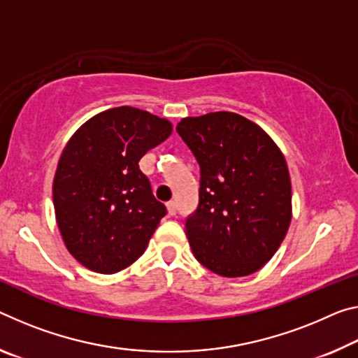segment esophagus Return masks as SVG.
I'll return each mask as SVG.
<instances>
[{"instance_id":"obj_1","label":"esophagus","mask_w":358,"mask_h":358,"mask_svg":"<svg viewBox=\"0 0 358 358\" xmlns=\"http://www.w3.org/2000/svg\"><path fill=\"white\" fill-rule=\"evenodd\" d=\"M167 212H169L170 217H173V215L177 213V202H175V201L167 202Z\"/></svg>"}]
</instances>
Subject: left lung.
<instances>
[{
  "instance_id": "obj_1",
  "label": "left lung",
  "mask_w": 358,
  "mask_h": 358,
  "mask_svg": "<svg viewBox=\"0 0 358 358\" xmlns=\"http://www.w3.org/2000/svg\"><path fill=\"white\" fill-rule=\"evenodd\" d=\"M177 132L201 167L199 207L185 224L196 259L221 277L259 271L292 221L285 156L258 124L231 111L183 117Z\"/></svg>"
}]
</instances>
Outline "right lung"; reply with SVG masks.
Masks as SVG:
<instances>
[{"label": "right lung", "instance_id": "add662e5", "mask_svg": "<svg viewBox=\"0 0 358 358\" xmlns=\"http://www.w3.org/2000/svg\"><path fill=\"white\" fill-rule=\"evenodd\" d=\"M172 130L166 117L117 106L90 117L68 140L52 199L65 247L84 268L115 274L146 250L167 210L138 162Z\"/></svg>", "mask_w": 358, "mask_h": 358}]
</instances>
